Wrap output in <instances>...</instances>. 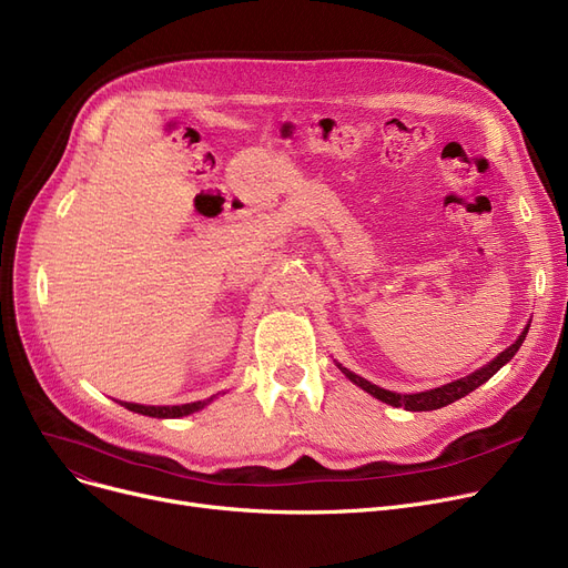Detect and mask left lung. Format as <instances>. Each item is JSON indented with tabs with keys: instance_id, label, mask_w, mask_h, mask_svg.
Wrapping results in <instances>:
<instances>
[{
	"instance_id": "1",
	"label": "left lung",
	"mask_w": 568,
	"mask_h": 568,
	"mask_svg": "<svg viewBox=\"0 0 568 568\" xmlns=\"http://www.w3.org/2000/svg\"><path fill=\"white\" fill-rule=\"evenodd\" d=\"M525 336H527V329L520 334V338H518L511 347H506V349L497 356V359H493V362H490L488 366H484L481 371H476V373H471V375H467V377H463V379H456V382H452V384H444V386H439V389H430V392H422V394H412V396H403V394H394V392L379 389V386L371 384L368 379H364V377H359V375H354L352 371L343 368L341 364H338V368H341L356 386H362L364 392H368L371 396H375L377 400H382V403H386V405L405 407V409H409V412H428V409H439V407H444V405H452L454 400H458V398L471 394V392L476 389V386H481L484 382H488L506 362H511V356L520 349Z\"/></svg>"
}]
</instances>
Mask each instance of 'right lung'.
<instances>
[{"mask_svg": "<svg viewBox=\"0 0 568 568\" xmlns=\"http://www.w3.org/2000/svg\"><path fill=\"white\" fill-rule=\"evenodd\" d=\"M209 400H197V403H186V405H172V407H154V405H135V403H122L126 409L146 414V416H156V419H176V416H186L191 412H197L206 405Z\"/></svg>", "mask_w": 568, "mask_h": 568, "instance_id": "1", "label": "right lung"}]
</instances>
